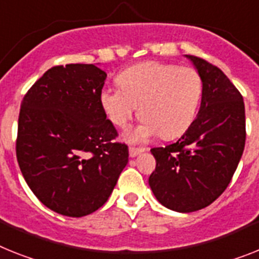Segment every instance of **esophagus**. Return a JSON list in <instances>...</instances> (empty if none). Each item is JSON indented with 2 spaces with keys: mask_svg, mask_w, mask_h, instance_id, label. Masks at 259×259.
<instances>
[{
  "mask_svg": "<svg viewBox=\"0 0 259 259\" xmlns=\"http://www.w3.org/2000/svg\"><path fill=\"white\" fill-rule=\"evenodd\" d=\"M143 151V149H138V147H130L129 149V155L132 156V158H134V156L140 155L141 153Z\"/></svg>",
  "mask_w": 259,
  "mask_h": 259,
  "instance_id": "1",
  "label": "esophagus"
}]
</instances>
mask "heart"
<instances>
[{"instance_id": "b5f03b06", "label": "heart", "mask_w": 259, "mask_h": 259, "mask_svg": "<svg viewBox=\"0 0 259 259\" xmlns=\"http://www.w3.org/2000/svg\"><path fill=\"white\" fill-rule=\"evenodd\" d=\"M119 87H104L100 103L110 122L126 127L140 106L143 119L129 138L146 141L159 134L164 140L182 136L196 116L203 79L196 68L172 63L146 62L118 75Z\"/></svg>"}]
</instances>
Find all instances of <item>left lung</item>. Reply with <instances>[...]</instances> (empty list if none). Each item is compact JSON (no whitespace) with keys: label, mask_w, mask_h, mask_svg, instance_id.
Masks as SVG:
<instances>
[{"label":"left lung","mask_w":259,"mask_h":259,"mask_svg":"<svg viewBox=\"0 0 259 259\" xmlns=\"http://www.w3.org/2000/svg\"><path fill=\"white\" fill-rule=\"evenodd\" d=\"M203 79L196 118L175 143L154 147L155 170L149 178L156 200L168 209L195 212L212 204L233 178L244 153V99L227 75L187 55Z\"/></svg>","instance_id":"obj_1"}]
</instances>
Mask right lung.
<instances>
[{
  "label": "right lung",
  "instance_id": "obj_1",
  "mask_svg": "<svg viewBox=\"0 0 259 259\" xmlns=\"http://www.w3.org/2000/svg\"><path fill=\"white\" fill-rule=\"evenodd\" d=\"M106 73L95 64L55 66L21 104L15 153L40 203L69 217L101 208L129 162L106 118L100 92Z\"/></svg>",
  "mask_w": 259,
  "mask_h": 259
}]
</instances>
